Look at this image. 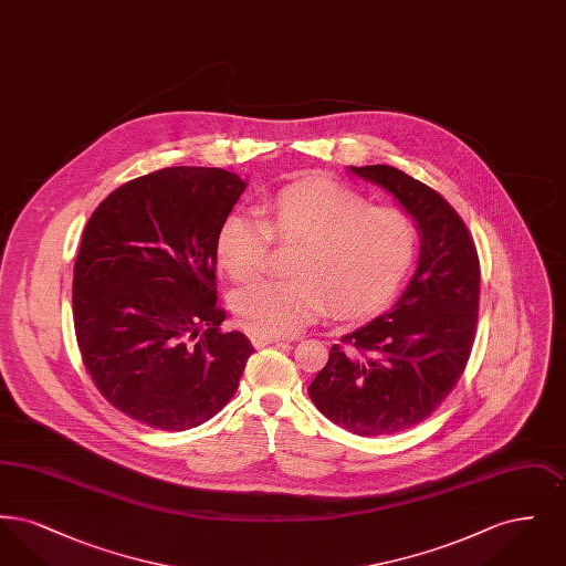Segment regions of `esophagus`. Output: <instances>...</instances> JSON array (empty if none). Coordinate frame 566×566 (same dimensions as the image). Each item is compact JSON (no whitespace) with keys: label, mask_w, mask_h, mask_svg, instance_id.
Segmentation results:
<instances>
[{"label":"esophagus","mask_w":566,"mask_h":566,"mask_svg":"<svg viewBox=\"0 0 566 566\" xmlns=\"http://www.w3.org/2000/svg\"><path fill=\"white\" fill-rule=\"evenodd\" d=\"M250 342H252V346L254 348H265V346H271V344H282V342H286L284 337H271V335H250Z\"/></svg>","instance_id":"1"}]
</instances>
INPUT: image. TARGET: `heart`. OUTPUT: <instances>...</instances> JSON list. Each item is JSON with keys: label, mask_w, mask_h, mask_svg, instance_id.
I'll list each match as a JSON object with an SVG mask.
<instances>
[{"label": "heart", "mask_w": 566, "mask_h": 566, "mask_svg": "<svg viewBox=\"0 0 566 566\" xmlns=\"http://www.w3.org/2000/svg\"><path fill=\"white\" fill-rule=\"evenodd\" d=\"M271 235L301 242L291 280H268L235 295V314L256 335L289 337L333 312L354 316L376 310L397 291L416 254L413 220L331 180H305L275 192L268 220L229 216L218 233V261L235 282L259 277L270 259Z\"/></svg>", "instance_id": "b5f03b06"}]
</instances>
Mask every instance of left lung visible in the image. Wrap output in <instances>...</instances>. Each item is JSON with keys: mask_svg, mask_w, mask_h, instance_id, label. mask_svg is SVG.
<instances>
[{"mask_svg": "<svg viewBox=\"0 0 566 566\" xmlns=\"http://www.w3.org/2000/svg\"><path fill=\"white\" fill-rule=\"evenodd\" d=\"M416 222L420 256L403 295L342 337L307 392L331 422L360 437L405 431L457 386L475 339L480 259L462 218L431 187L390 165H348Z\"/></svg>", "mask_w": 566, "mask_h": 566, "instance_id": "left-lung-1", "label": "left lung"}]
</instances>
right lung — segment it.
<instances>
[{"label": "right lung", "mask_w": 566, "mask_h": 566, "mask_svg": "<svg viewBox=\"0 0 566 566\" xmlns=\"http://www.w3.org/2000/svg\"><path fill=\"white\" fill-rule=\"evenodd\" d=\"M245 190L218 167H165L109 192L88 218L74 265L84 367L118 411L161 431L216 416L254 348L222 333L218 233Z\"/></svg>", "instance_id": "right-lung-1"}]
</instances>
